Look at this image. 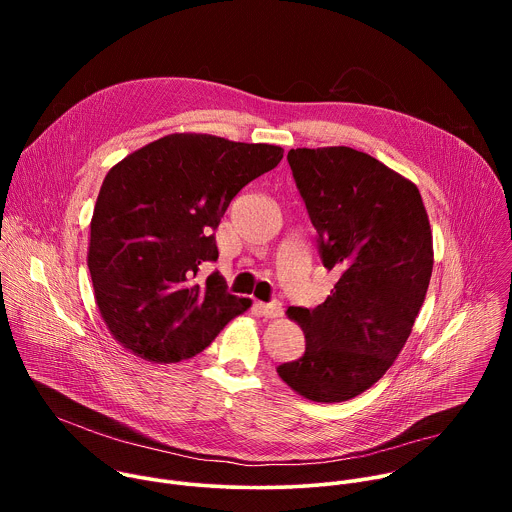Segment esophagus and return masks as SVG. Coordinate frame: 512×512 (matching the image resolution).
<instances>
[{
  "label": "esophagus",
  "instance_id": "obj_1",
  "mask_svg": "<svg viewBox=\"0 0 512 512\" xmlns=\"http://www.w3.org/2000/svg\"><path fill=\"white\" fill-rule=\"evenodd\" d=\"M255 308H257V312L263 316V318H279L281 314H283V310H281V304H277V302H273V304H263V302H257L255 304Z\"/></svg>",
  "mask_w": 512,
  "mask_h": 512
}]
</instances>
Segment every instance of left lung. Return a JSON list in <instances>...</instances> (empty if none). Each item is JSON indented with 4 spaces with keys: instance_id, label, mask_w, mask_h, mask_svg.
Returning <instances> with one entry per match:
<instances>
[{
    "instance_id": "left-lung-1",
    "label": "left lung",
    "mask_w": 512,
    "mask_h": 512,
    "mask_svg": "<svg viewBox=\"0 0 512 512\" xmlns=\"http://www.w3.org/2000/svg\"><path fill=\"white\" fill-rule=\"evenodd\" d=\"M287 162L338 281L318 308H287L306 352L277 375L310 401L340 403L371 389L403 350L431 279V227L417 186L369 154L298 148Z\"/></svg>"
}]
</instances>
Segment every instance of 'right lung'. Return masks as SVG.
Wrapping results in <instances>:
<instances>
[{
    "instance_id": "right-lung-1",
    "label": "right lung",
    "mask_w": 512,
    "mask_h": 512,
    "mask_svg": "<svg viewBox=\"0 0 512 512\" xmlns=\"http://www.w3.org/2000/svg\"><path fill=\"white\" fill-rule=\"evenodd\" d=\"M281 158L279 145L170 133L107 172L87 265L99 314L123 348L150 362H178L251 308L218 273L204 285L194 277L218 259L214 229L231 200Z\"/></svg>"
}]
</instances>
